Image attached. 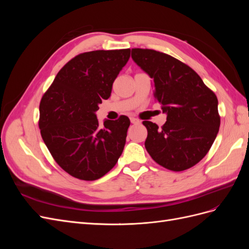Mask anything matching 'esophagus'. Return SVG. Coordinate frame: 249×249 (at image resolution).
I'll return each instance as SVG.
<instances>
[{
    "instance_id": "34e87169",
    "label": "esophagus",
    "mask_w": 249,
    "mask_h": 249,
    "mask_svg": "<svg viewBox=\"0 0 249 249\" xmlns=\"http://www.w3.org/2000/svg\"><path fill=\"white\" fill-rule=\"evenodd\" d=\"M131 123H132L133 124H139L140 122H139V120H138L137 118H134V117H132V118H131Z\"/></svg>"
}]
</instances>
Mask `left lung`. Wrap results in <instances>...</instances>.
I'll return each instance as SVG.
<instances>
[{
	"label": "left lung",
	"instance_id": "obj_1",
	"mask_svg": "<svg viewBox=\"0 0 249 249\" xmlns=\"http://www.w3.org/2000/svg\"><path fill=\"white\" fill-rule=\"evenodd\" d=\"M132 58L154 80V96L167 120L161 127L144 120L145 148L164 168L183 171L197 164L219 131L218 100L190 66L165 53L132 49Z\"/></svg>",
	"mask_w": 249,
	"mask_h": 249
}]
</instances>
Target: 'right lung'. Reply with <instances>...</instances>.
<instances>
[{"mask_svg":"<svg viewBox=\"0 0 249 249\" xmlns=\"http://www.w3.org/2000/svg\"><path fill=\"white\" fill-rule=\"evenodd\" d=\"M130 53V49L99 50L77 55L59 71L41 97V137L57 164L73 178L104 177L123 153L129 117L105 120L100 126L95 112L102 100L109 99Z\"/></svg>","mask_w":249,"mask_h":249,"instance_id":"1","label":"right lung"}]
</instances>
